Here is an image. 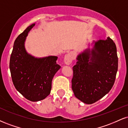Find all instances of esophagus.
<instances>
[{
	"instance_id": "1",
	"label": "esophagus",
	"mask_w": 128,
	"mask_h": 128,
	"mask_svg": "<svg viewBox=\"0 0 128 128\" xmlns=\"http://www.w3.org/2000/svg\"><path fill=\"white\" fill-rule=\"evenodd\" d=\"M73 60V55L72 53L67 54L65 55L64 58V62L66 65L69 66L71 63L72 62V61Z\"/></svg>"
}]
</instances>
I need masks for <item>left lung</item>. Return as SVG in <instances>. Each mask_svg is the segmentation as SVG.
<instances>
[{
    "label": "left lung",
    "mask_w": 128,
    "mask_h": 128,
    "mask_svg": "<svg viewBox=\"0 0 128 128\" xmlns=\"http://www.w3.org/2000/svg\"><path fill=\"white\" fill-rule=\"evenodd\" d=\"M77 56L73 66L72 90L85 104H93L108 94L113 87L118 68L116 44L107 38L93 42Z\"/></svg>",
    "instance_id": "obj_1"
}]
</instances>
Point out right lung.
<instances>
[{
  "instance_id": "obj_1",
  "label": "right lung",
  "mask_w": 128,
  "mask_h": 128,
  "mask_svg": "<svg viewBox=\"0 0 128 128\" xmlns=\"http://www.w3.org/2000/svg\"><path fill=\"white\" fill-rule=\"evenodd\" d=\"M35 23L29 26L15 39L10 55V68L16 90L26 99L36 102L50 94L52 80L61 68L56 56L37 58L26 50V37Z\"/></svg>"
}]
</instances>
